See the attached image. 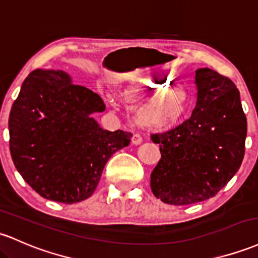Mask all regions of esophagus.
Returning a JSON list of instances; mask_svg holds the SVG:
<instances>
[{
    "instance_id": "esophagus-1",
    "label": "esophagus",
    "mask_w": 258,
    "mask_h": 258,
    "mask_svg": "<svg viewBox=\"0 0 258 258\" xmlns=\"http://www.w3.org/2000/svg\"><path fill=\"white\" fill-rule=\"evenodd\" d=\"M131 142H132V144H135V146H140V144H142V142H143V140H142V137H141L140 135H134L132 136V138H131Z\"/></svg>"
}]
</instances>
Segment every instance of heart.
I'll use <instances>...</instances> for the list:
<instances>
[{"label": "heart", "instance_id": "b5f03b06", "mask_svg": "<svg viewBox=\"0 0 258 258\" xmlns=\"http://www.w3.org/2000/svg\"><path fill=\"white\" fill-rule=\"evenodd\" d=\"M168 84V79L160 76L131 73L118 95L124 103H137L146 98L136 112V120L141 126L169 128L183 117L188 97L181 84Z\"/></svg>", "mask_w": 258, "mask_h": 258}]
</instances>
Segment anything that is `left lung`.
<instances>
[{
  "label": "left lung",
  "instance_id": "8db88e82",
  "mask_svg": "<svg viewBox=\"0 0 258 258\" xmlns=\"http://www.w3.org/2000/svg\"><path fill=\"white\" fill-rule=\"evenodd\" d=\"M191 117L161 135V159L151 175L153 194L164 203L192 205L214 197L241 165L247 121L233 81L211 69L195 73Z\"/></svg>",
  "mask_w": 258,
  "mask_h": 258
}]
</instances>
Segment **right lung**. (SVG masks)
<instances>
[{"label":"right lung","instance_id":"right-lung-1","mask_svg":"<svg viewBox=\"0 0 258 258\" xmlns=\"http://www.w3.org/2000/svg\"><path fill=\"white\" fill-rule=\"evenodd\" d=\"M105 111L97 93L73 84L61 70H35L11 109L10 151L14 166L41 197L72 205L97 188L106 161L132 134L101 128Z\"/></svg>","mask_w":258,"mask_h":258}]
</instances>
